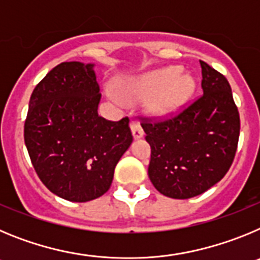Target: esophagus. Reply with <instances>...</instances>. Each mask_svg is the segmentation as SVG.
I'll list each match as a JSON object with an SVG mask.
<instances>
[{
	"instance_id": "34e87169",
	"label": "esophagus",
	"mask_w": 260,
	"mask_h": 260,
	"mask_svg": "<svg viewBox=\"0 0 260 260\" xmlns=\"http://www.w3.org/2000/svg\"><path fill=\"white\" fill-rule=\"evenodd\" d=\"M130 128H132L133 137H134L135 139H138V138H142V137H143V134H144L143 128H142V126L139 125V123H138V122H135V121H133L132 125H130Z\"/></svg>"
}]
</instances>
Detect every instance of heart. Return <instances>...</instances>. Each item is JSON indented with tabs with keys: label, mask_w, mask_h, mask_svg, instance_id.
Masks as SVG:
<instances>
[{
	"label": "heart",
	"mask_w": 260,
	"mask_h": 260,
	"mask_svg": "<svg viewBox=\"0 0 260 260\" xmlns=\"http://www.w3.org/2000/svg\"><path fill=\"white\" fill-rule=\"evenodd\" d=\"M181 73L178 66H169L137 79L126 80L119 84L121 98L128 103L150 100L151 112L156 114L173 113L189 102L195 91L194 78ZM108 96L119 100L113 91H109Z\"/></svg>",
	"instance_id": "b5f03b06"
}]
</instances>
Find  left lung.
I'll return each instance as SVG.
<instances>
[{"instance_id":"1","label":"left lung","mask_w":260,"mask_h":260,"mask_svg":"<svg viewBox=\"0 0 260 260\" xmlns=\"http://www.w3.org/2000/svg\"><path fill=\"white\" fill-rule=\"evenodd\" d=\"M203 93L169 117L142 116L151 146L148 177L157 191L189 199L229 171L240 138V113L226 78L201 61Z\"/></svg>"}]
</instances>
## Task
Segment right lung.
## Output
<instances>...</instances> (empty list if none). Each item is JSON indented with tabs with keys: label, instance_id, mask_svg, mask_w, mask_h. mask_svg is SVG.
<instances>
[{
	"label": "right lung",
	"instance_id": "obj_1",
	"mask_svg": "<svg viewBox=\"0 0 260 260\" xmlns=\"http://www.w3.org/2000/svg\"><path fill=\"white\" fill-rule=\"evenodd\" d=\"M102 99L93 65L62 62L45 75L29 99L24 143L40 181L70 202L102 197L114 168L133 142L128 117L99 116Z\"/></svg>",
	"mask_w": 260,
	"mask_h": 260
}]
</instances>
